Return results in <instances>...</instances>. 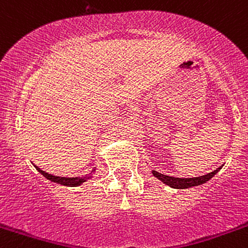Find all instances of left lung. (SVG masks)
I'll return each mask as SVG.
<instances>
[{"label":"left lung","instance_id":"obj_1","mask_svg":"<svg viewBox=\"0 0 248 248\" xmlns=\"http://www.w3.org/2000/svg\"><path fill=\"white\" fill-rule=\"evenodd\" d=\"M222 168L219 167L217 168L216 170H213V172L206 174V175H201V176H198V178H189V179H181V178H174V176H168V175H165V174H161L159 172H156V170H153V175L155 178H157L159 180H161L164 184L168 185L170 187H172V188H178V189H185V188H189V187H193V186H199V185H202L205 184V182H207L208 180H211L212 178H213L216 174L219 172L220 170Z\"/></svg>","mask_w":248,"mask_h":248}]
</instances>
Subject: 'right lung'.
<instances>
[{
	"label": "right lung",
	"instance_id": "obj_1",
	"mask_svg": "<svg viewBox=\"0 0 248 248\" xmlns=\"http://www.w3.org/2000/svg\"><path fill=\"white\" fill-rule=\"evenodd\" d=\"M35 168H36V170H39V172L42 174L45 178H47L48 180L56 182V184H60V185H63V186H70V187H76V186H80V185H82L84 181H87L88 179H91L92 176H93V173L95 172V170H93L91 173L88 174V175H86V176H76V178H63V176H56V175H53V174H48L47 172H45V170H40L37 166H35Z\"/></svg>",
	"mask_w": 248,
	"mask_h": 248
}]
</instances>
